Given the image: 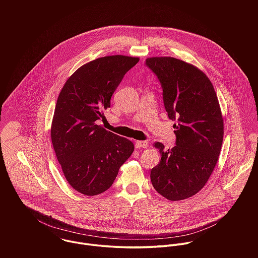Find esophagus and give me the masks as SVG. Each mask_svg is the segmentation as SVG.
Segmentation results:
<instances>
[{
	"label": "esophagus",
	"mask_w": 258,
	"mask_h": 258,
	"mask_svg": "<svg viewBox=\"0 0 258 258\" xmlns=\"http://www.w3.org/2000/svg\"><path fill=\"white\" fill-rule=\"evenodd\" d=\"M135 146H136L137 149H140V148H147L148 142H146V141H136Z\"/></svg>",
	"instance_id": "esophagus-1"
}]
</instances>
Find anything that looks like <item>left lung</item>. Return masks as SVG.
Returning <instances> with one entry per match:
<instances>
[{
	"instance_id": "1",
	"label": "left lung",
	"mask_w": 258,
	"mask_h": 258,
	"mask_svg": "<svg viewBox=\"0 0 258 258\" xmlns=\"http://www.w3.org/2000/svg\"><path fill=\"white\" fill-rule=\"evenodd\" d=\"M145 64L160 81L169 119L176 121V145L159 142L161 161L151 170L154 188L170 201L192 197L208 182L219 160L223 120L214 86L199 69L174 57H151Z\"/></svg>"
}]
</instances>
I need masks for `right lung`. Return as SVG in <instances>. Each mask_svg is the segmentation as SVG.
<instances>
[{"label": "right lung", "mask_w": 258, "mask_h": 258, "mask_svg": "<svg viewBox=\"0 0 258 258\" xmlns=\"http://www.w3.org/2000/svg\"><path fill=\"white\" fill-rule=\"evenodd\" d=\"M138 57L111 55L79 68L66 82L56 101L51 141L69 184L85 196L110 187L119 168L134 145L98 126L95 121L110 107V100L124 75Z\"/></svg>", "instance_id": "right-lung-1"}]
</instances>
